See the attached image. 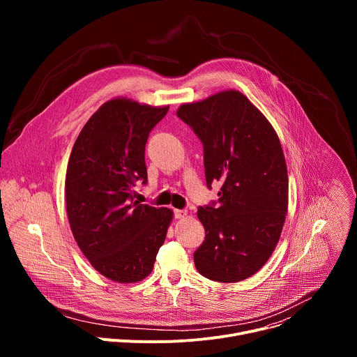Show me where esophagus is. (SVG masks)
I'll return each instance as SVG.
<instances>
[{"label":"esophagus","instance_id":"1","mask_svg":"<svg viewBox=\"0 0 357 357\" xmlns=\"http://www.w3.org/2000/svg\"><path fill=\"white\" fill-rule=\"evenodd\" d=\"M186 215H188V212L185 209H175L174 211L175 219H183V218H186Z\"/></svg>","mask_w":357,"mask_h":357}]
</instances>
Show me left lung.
Masks as SVG:
<instances>
[{
	"instance_id": "8db88e82",
	"label": "left lung",
	"mask_w": 357,
	"mask_h": 357,
	"mask_svg": "<svg viewBox=\"0 0 357 357\" xmlns=\"http://www.w3.org/2000/svg\"><path fill=\"white\" fill-rule=\"evenodd\" d=\"M178 117L203 145L206 185L220 182L218 202L199 206L205 241L193 252L196 270L212 281L256 274L273 254L288 209V174L268 120L236 90L182 105Z\"/></svg>"
}]
</instances>
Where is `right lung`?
<instances>
[{
    "instance_id": "right-lung-1",
    "label": "right lung",
    "mask_w": 357,
    "mask_h": 357,
    "mask_svg": "<svg viewBox=\"0 0 357 357\" xmlns=\"http://www.w3.org/2000/svg\"><path fill=\"white\" fill-rule=\"evenodd\" d=\"M168 109L110 100L84 124L69 158L65 193L72 233L90 264L117 282L149 275L172 220L171 209L134 200V188L148 182V135Z\"/></svg>"
}]
</instances>
